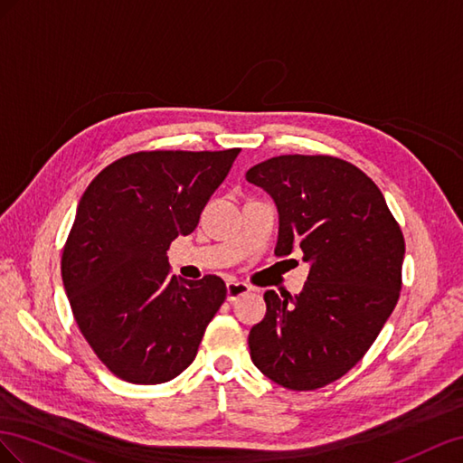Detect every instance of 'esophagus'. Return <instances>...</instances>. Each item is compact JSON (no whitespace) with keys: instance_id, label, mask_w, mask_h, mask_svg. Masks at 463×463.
<instances>
[{"instance_id":"esophagus-1","label":"esophagus","mask_w":463,"mask_h":463,"mask_svg":"<svg viewBox=\"0 0 463 463\" xmlns=\"http://www.w3.org/2000/svg\"><path fill=\"white\" fill-rule=\"evenodd\" d=\"M248 293H250V287L246 283L234 281V279L227 281V300L229 302H234L236 298H241V297H244Z\"/></svg>"}]
</instances>
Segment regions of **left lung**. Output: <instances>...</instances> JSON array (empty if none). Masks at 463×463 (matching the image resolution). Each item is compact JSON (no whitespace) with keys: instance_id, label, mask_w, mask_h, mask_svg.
Masks as SVG:
<instances>
[{"instance_id":"left-lung-1","label":"left lung","mask_w":463,"mask_h":463,"mask_svg":"<svg viewBox=\"0 0 463 463\" xmlns=\"http://www.w3.org/2000/svg\"><path fill=\"white\" fill-rule=\"evenodd\" d=\"M246 180L279 211L275 254L300 248L310 263L300 295H263L268 312L250 329V356L283 388H324L363 359L398 305L402 229L376 184L337 156H273Z\"/></svg>"}]
</instances>
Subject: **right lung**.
<instances>
[{
    "instance_id": "obj_1",
    "label": "right lung",
    "mask_w": 463,
    "mask_h": 463,
    "mask_svg": "<svg viewBox=\"0 0 463 463\" xmlns=\"http://www.w3.org/2000/svg\"><path fill=\"white\" fill-rule=\"evenodd\" d=\"M241 149L139 151L89 184L61 254L73 318L112 374L163 384L188 368L227 298L217 275H170L166 250L194 232Z\"/></svg>"
}]
</instances>
